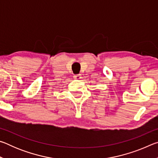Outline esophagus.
<instances>
[{
    "label": "esophagus",
    "instance_id": "obj_1",
    "mask_svg": "<svg viewBox=\"0 0 158 158\" xmlns=\"http://www.w3.org/2000/svg\"><path fill=\"white\" fill-rule=\"evenodd\" d=\"M81 75L80 74H75V75L74 76V79H80L81 78Z\"/></svg>",
    "mask_w": 158,
    "mask_h": 158
}]
</instances>
